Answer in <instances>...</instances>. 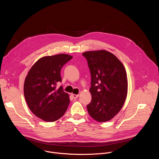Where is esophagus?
<instances>
[{"instance_id":"34e87169","label":"esophagus","mask_w":159,"mask_h":159,"mask_svg":"<svg viewBox=\"0 0 159 159\" xmlns=\"http://www.w3.org/2000/svg\"><path fill=\"white\" fill-rule=\"evenodd\" d=\"M71 96L74 98V99H77L78 97H79V95L78 94H71Z\"/></svg>"}]
</instances>
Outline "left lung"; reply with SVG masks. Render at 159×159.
Returning <instances> with one entry per match:
<instances>
[{"label":"left lung","instance_id":"obj_1","mask_svg":"<svg viewBox=\"0 0 159 159\" xmlns=\"http://www.w3.org/2000/svg\"><path fill=\"white\" fill-rule=\"evenodd\" d=\"M82 55L91 75L89 114L98 122L109 121L121 109L127 96L126 70L119 59L107 51H89Z\"/></svg>","mask_w":159,"mask_h":159}]
</instances>
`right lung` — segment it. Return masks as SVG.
I'll use <instances>...</instances> for the list:
<instances>
[{"label": "right lung", "instance_id": "right-lung-1", "mask_svg": "<svg viewBox=\"0 0 159 159\" xmlns=\"http://www.w3.org/2000/svg\"><path fill=\"white\" fill-rule=\"evenodd\" d=\"M73 57L66 54L39 58L30 69L24 84L27 104L34 115L44 121L61 118L70 103L69 95L57 85L61 81L62 66Z\"/></svg>", "mask_w": 159, "mask_h": 159}]
</instances>
